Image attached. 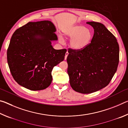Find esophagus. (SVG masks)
<instances>
[{
	"instance_id": "obj_1",
	"label": "esophagus",
	"mask_w": 128,
	"mask_h": 128,
	"mask_svg": "<svg viewBox=\"0 0 128 128\" xmlns=\"http://www.w3.org/2000/svg\"><path fill=\"white\" fill-rule=\"evenodd\" d=\"M68 54H69L68 52V51H66V56H65V59H64L65 60H66V58H67V56H68Z\"/></svg>"
}]
</instances>
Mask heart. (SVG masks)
<instances>
[{
    "label": "heart",
    "instance_id": "heart-1",
    "mask_svg": "<svg viewBox=\"0 0 128 128\" xmlns=\"http://www.w3.org/2000/svg\"><path fill=\"white\" fill-rule=\"evenodd\" d=\"M62 34L65 38L70 39V46L77 50L85 48L90 43L93 36L92 30L81 25H71L65 28L62 30ZM59 40L61 42L64 41L62 36H59Z\"/></svg>",
    "mask_w": 128,
    "mask_h": 128
}]
</instances>
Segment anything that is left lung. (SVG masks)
<instances>
[{
  "label": "left lung",
  "instance_id": "obj_1",
  "mask_svg": "<svg viewBox=\"0 0 128 128\" xmlns=\"http://www.w3.org/2000/svg\"><path fill=\"white\" fill-rule=\"evenodd\" d=\"M86 23L94 30L91 43L78 50L69 48L66 59L70 85L82 94H90L107 86L119 62V46L115 36L103 24Z\"/></svg>",
  "mask_w": 128,
  "mask_h": 128
}]
</instances>
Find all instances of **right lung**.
I'll list each match as a JSON object with an SVG mask.
<instances>
[{"instance_id":"1","label":"right lung","mask_w":128,"mask_h":128,"mask_svg":"<svg viewBox=\"0 0 128 128\" xmlns=\"http://www.w3.org/2000/svg\"><path fill=\"white\" fill-rule=\"evenodd\" d=\"M56 28L50 21L29 22L14 32L7 50L10 73L17 84L30 90L48 88L54 67L64 59L66 49L55 50Z\"/></svg>"}]
</instances>
